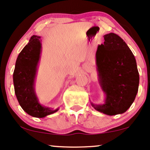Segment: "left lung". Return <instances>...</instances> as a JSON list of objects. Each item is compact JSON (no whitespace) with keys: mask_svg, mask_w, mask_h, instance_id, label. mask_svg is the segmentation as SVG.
<instances>
[{"mask_svg":"<svg viewBox=\"0 0 150 150\" xmlns=\"http://www.w3.org/2000/svg\"><path fill=\"white\" fill-rule=\"evenodd\" d=\"M104 40L98 47L96 65L105 103H91L98 111L115 115L125 112L134 102L139 77L135 58L125 41L115 33L104 35Z\"/></svg>","mask_w":150,"mask_h":150,"instance_id":"left-lung-1","label":"left lung"}]
</instances>
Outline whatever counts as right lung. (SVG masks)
Instances as JSON below:
<instances>
[{"label":"right lung","instance_id":"1","mask_svg":"<svg viewBox=\"0 0 150 150\" xmlns=\"http://www.w3.org/2000/svg\"><path fill=\"white\" fill-rule=\"evenodd\" d=\"M41 37L33 35L18 55L13 72L15 93L20 105L35 117H44L59 110L42 106L35 92V79L40 58Z\"/></svg>","mask_w":150,"mask_h":150}]
</instances>
